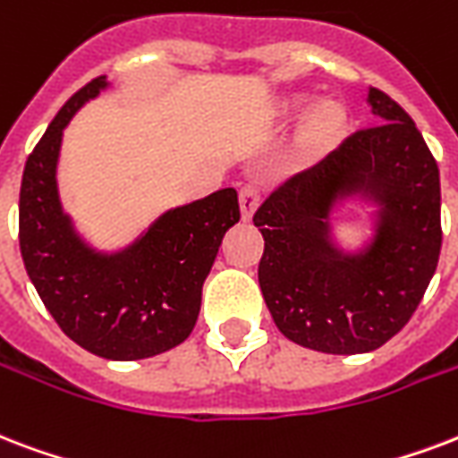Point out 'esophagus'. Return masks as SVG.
<instances>
[{
    "instance_id": "34e87169",
    "label": "esophagus",
    "mask_w": 458,
    "mask_h": 458,
    "mask_svg": "<svg viewBox=\"0 0 458 458\" xmlns=\"http://www.w3.org/2000/svg\"><path fill=\"white\" fill-rule=\"evenodd\" d=\"M261 191L257 184H244L240 190V214H242V221H252L254 211L259 206Z\"/></svg>"
}]
</instances>
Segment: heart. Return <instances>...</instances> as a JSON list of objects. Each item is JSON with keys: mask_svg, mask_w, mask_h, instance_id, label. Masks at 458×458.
Wrapping results in <instances>:
<instances>
[{"mask_svg": "<svg viewBox=\"0 0 458 458\" xmlns=\"http://www.w3.org/2000/svg\"><path fill=\"white\" fill-rule=\"evenodd\" d=\"M307 103V98L293 96L284 103L285 113H298ZM351 129V114L344 103L338 100H324L310 110L302 124H300L295 151H293V165L310 167L319 160L329 158L338 146L344 144Z\"/></svg>", "mask_w": 458, "mask_h": 458, "instance_id": "heart-1", "label": "heart"}]
</instances>
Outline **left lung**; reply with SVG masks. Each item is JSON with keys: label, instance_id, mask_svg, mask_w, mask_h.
<instances>
[{"label": "left lung", "instance_id": "left-lung-1", "mask_svg": "<svg viewBox=\"0 0 458 458\" xmlns=\"http://www.w3.org/2000/svg\"><path fill=\"white\" fill-rule=\"evenodd\" d=\"M368 103L379 127L348 136L254 214L268 312L285 338L319 353H369L396 336L439 261L437 160L396 100L369 89ZM351 193L383 206L376 242L362 255H341L326 237L330 206Z\"/></svg>", "mask_w": 458, "mask_h": 458}]
</instances>
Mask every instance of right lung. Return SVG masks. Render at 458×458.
<instances>
[{"instance_id": "right-lung-1", "label": "right lung", "mask_w": 458, "mask_h": 458, "mask_svg": "<svg viewBox=\"0 0 458 458\" xmlns=\"http://www.w3.org/2000/svg\"><path fill=\"white\" fill-rule=\"evenodd\" d=\"M107 86L98 76L69 98L28 156L19 197V244L35 291L74 344L107 360H141L190 336L223 235L240 221L233 187L173 208L117 254H98L62 214V131Z\"/></svg>"}]
</instances>
